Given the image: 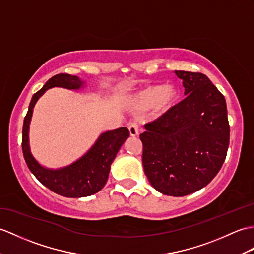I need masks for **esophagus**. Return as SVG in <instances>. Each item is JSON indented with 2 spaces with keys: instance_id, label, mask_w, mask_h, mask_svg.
I'll return each mask as SVG.
<instances>
[{
  "instance_id": "obj_1",
  "label": "esophagus",
  "mask_w": 254,
  "mask_h": 254,
  "mask_svg": "<svg viewBox=\"0 0 254 254\" xmlns=\"http://www.w3.org/2000/svg\"><path fill=\"white\" fill-rule=\"evenodd\" d=\"M138 129H139V126L137 125L136 122H133L131 125L128 126V131H129V135H131L132 137H135L138 135Z\"/></svg>"
}]
</instances>
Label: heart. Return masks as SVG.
I'll return each instance as SVG.
<instances>
[{
	"label": "heart",
	"mask_w": 254,
	"mask_h": 254,
	"mask_svg": "<svg viewBox=\"0 0 254 254\" xmlns=\"http://www.w3.org/2000/svg\"><path fill=\"white\" fill-rule=\"evenodd\" d=\"M181 100V91L174 85L152 84L138 92L132 100V107L138 110H146L156 107L161 114L172 110Z\"/></svg>",
	"instance_id": "b5f03b06"
}]
</instances>
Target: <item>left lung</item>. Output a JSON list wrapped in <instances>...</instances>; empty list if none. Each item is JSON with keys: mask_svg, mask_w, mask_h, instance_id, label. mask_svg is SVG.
<instances>
[{"mask_svg": "<svg viewBox=\"0 0 254 254\" xmlns=\"http://www.w3.org/2000/svg\"><path fill=\"white\" fill-rule=\"evenodd\" d=\"M186 98L145 126L143 166L151 186L182 197L207 186L219 173L229 145L226 100L205 74L175 70Z\"/></svg>", "mask_w": 254, "mask_h": 254, "instance_id": "obj_1", "label": "left lung"}]
</instances>
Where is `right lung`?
<instances>
[{
	"label": "right lung",
	"instance_id": "right-lung-1",
	"mask_svg": "<svg viewBox=\"0 0 254 254\" xmlns=\"http://www.w3.org/2000/svg\"><path fill=\"white\" fill-rule=\"evenodd\" d=\"M84 86L85 82L76 75L60 73L52 76L32 96L22 127L21 147L29 170L49 190L68 198L87 197L102 190L108 180L111 163L114 162L123 143L129 136L127 127L104 132L83 156L66 167L50 169L39 163L33 157L29 144V128L35 104L52 87L76 91Z\"/></svg>",
	"mask_w": 254,
	"mask_h": 254
}]
</instances>
